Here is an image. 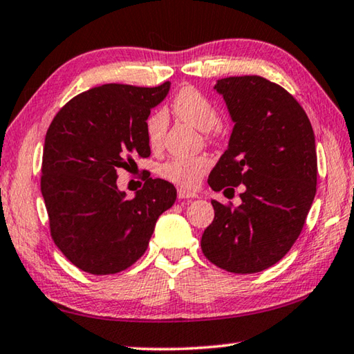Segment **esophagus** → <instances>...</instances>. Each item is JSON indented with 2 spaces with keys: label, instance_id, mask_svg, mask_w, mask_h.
Wrapping results in <instances>:
<instances>
[{
  "label": "esophagus",
  "instance_id": "esophagus-1",
  "mask_svg": "<svg viewBox=\"0 0 354 354\" xmlns=\"http://www.w3.org/2000/svg\"><path fill=\"white\" fill-rule=\"evenodd\" d=\"M196 195L195 192H192V190H187V189H184V187H178V198H196Z\"/></svg>",
  "mask_w": 354,
  "mask_h": 354
}]
</instances>
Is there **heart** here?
Here are the masks:
<instances>
[{
    "label": "heart",
    "mask_w": 354,
    "mask_h": 354,
    "mask_svg": "<svg viewBox=\"0 0 354 354\" xmlns=\"http://www.w3.org/2000/svg\"><path fill=\"white\" fill-rule=\"evenodd\" d=\"M171 109L178 118L184 120V122L190 123L192 127L201 131H211L220 120L217 107L195 87H183L173 98ZM165 127L167 118L164 112H153L148 117L145 131L149 147L158 148L162 143ZM209 165H211V162L205 156L175 158L160 165L159 175L167 181L181 185V187H194L209 170Z\"/></svg>",
    "instance_id": "1"
}]
</instances>
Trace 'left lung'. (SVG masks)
<instances>
[{"instance_id":"8db88e82","label":"left lung","mask_w":354,"mask_h":354,"mask_svg":"<svg viewBox=\"0 0 354 354\" xmlns=\"http://www.w3.org/2000/svg\"><path fill=\"white\" fill-rule=\"evenodd\" d=\"M234 122L226 151L209 175L212 190L226 185L237 207L212 200L214 221L201 237L209 261L231 273H257L283 259L301 232L317 190L315 137L292 95L262 76L218 80ZM226 195V190H225Z\"/></svg>"}]
</instances>
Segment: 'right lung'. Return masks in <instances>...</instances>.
Returning a JSON list of instances; mask_svg holds the SVG:
<instances>
[{
  "instance_id": "right-lung-1",
  "label": "right lung",
  "mask_w": 354,
  "mask_h": 354,
  "mask_svg": "<svg viewBox=\"0 0 354 354\" xmlns=\"http://www.w3.org/2000/svg\"><path fill=\"white\" fill-rule=\"evenodd\" d=\"M170 91L104 84L71 98L46 131L40 187L50 232L64 256L92 274H112L148 248L159 215L176 200L175 185L145 178L134 198L117 187L118 171L148 158L145 124Z\"/></svg>"
}]
</instances>
